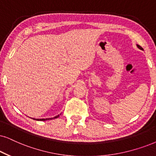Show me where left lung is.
Segmentation results:
<instances>
[{"instance_id":"obj_1","label":"left lung","mask_w":156,"mask_h":156,"mask_svg":"<svg viewBox=\"0 0 156 156\" xmlns=\"http://www.w3.org/2000/svg\"><path fill=\"white\" fill-rule=\"evenodd\" d=\"M137 47H138V49H140V50H143V48H142V47H141L140 46V45H138V44H137Z\"/></svg>"}]
</instances>
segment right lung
<instances>
[{
	"label": "right lung",
	"mask_w": 156,
	"mask_h": 156,
	"mask_svg": "<svg viewBox=\"0 0 156 156\" xmlns=\"http://www.w3.org/2000/svg\"><path fill=\"white\" fill-rule=\"evenodd\" d=\"M60 114H58V115L55 116V117H52V118H46V119H34V118H31V119H35V120H37V121H46V120H50V119H56V118H58V117H60ZM30 118H31V117H30Z\"/></svg>",
	"instance_id": "add662e5"
}]
</instances>
